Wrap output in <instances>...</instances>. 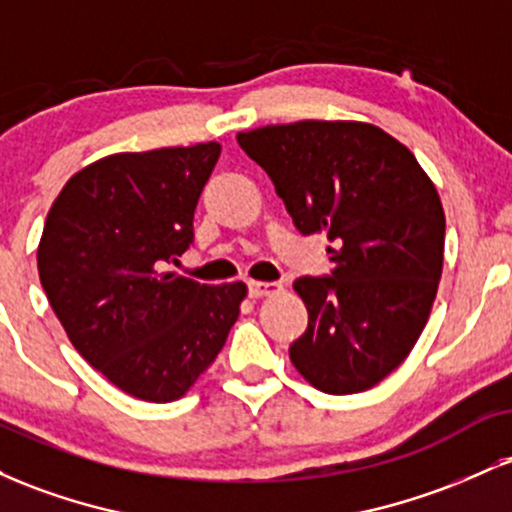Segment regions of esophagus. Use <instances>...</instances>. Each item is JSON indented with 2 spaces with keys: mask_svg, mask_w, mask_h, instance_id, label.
I'll use <instances>...</instances> for the list:
<instances>
[{
  "mask_svg": "<svg viewBox=\"0 0 512 512\" xmlns=\"http://www.w3.org/2000/svg\"><path fill=\"white\" fill-rule=\"evenodd\" d=\"M281 284L276 281H248V293L252 298H262L269 296V293H279Z\"/></svg>",
  "mask_w": 512,
  "mask_h": 512,
  "instance_id": "obj_1",
  "label": "esophagus"
}]
</instances>
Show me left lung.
Listing matches in <instances>:
<instances>
[{"label":"left lung","instance_id":"8db88e82","mask_svg":"<svg viewBox=\"0 0 512 512\" xmlns=\"http://www.w3.org/2000/svg\"><path fill=\"white\" fill-rule=\"evenodd\" d=\"M303 236L332 240V269L293 289L308 330L289 346L327 395H354L395 370L424 332L440 272L445 214L414 154L366 122L303 120L238 134Z\"/></svg>","mask_w":512,"mask_h":512}]
</instances>
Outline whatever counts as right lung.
Returning a JSON list of instances; mask_svg holds the SVG:
<instances>
[{
  "instance_id": "1",
  "label": "right lung",
  "mask_w": 512,
  "mask_h": 512,
  "mask_svg": "<svg viewBox=\"0 0 512 512\" xmlns=\"http://www.w3.org/2000/svg\"><path fill=\"white\" fill-rule=\"evenodd\" d=\"M216 142L115 154L79 170L52 204L38 274L74 349L144 402L185 395L226 344L243 281L168 272L195 243Z\"/></svg>"
}]
</instances>
